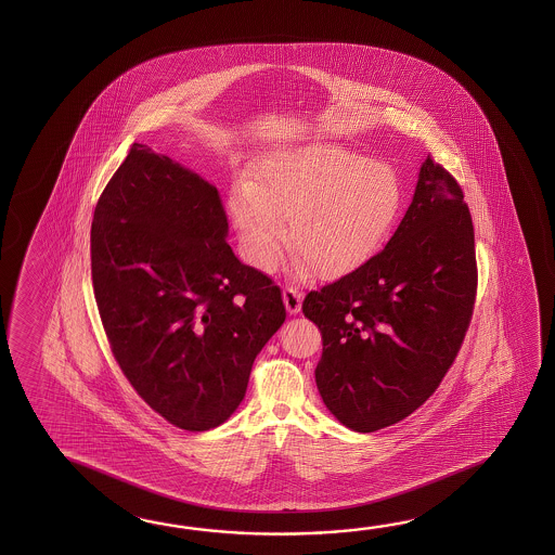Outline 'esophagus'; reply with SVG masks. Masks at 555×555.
I'll use <instances>...</instances> for the list:
<instances>
[{
	"instance_id": "1",
	"label": "esophagus",
	"mask_w": 555,
	"mask_h": 555,
	"mask_svg": "<svg viewBox=\"0 0 555 555\" xmlns=\"http://www.w3.org/2000/svg\"><path fill=\"white\" fill-rule=\"evenodd\" d=\"M301 299H304V294L299 289H295L294 285L283 287V304L289 313H297L301 309Z\"/></svg>"
}]
</instances>
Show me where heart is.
<instances>
[{
    "label": "heart",
    "instance_id": "1",
    "mask_svg": "<svg viewBox=\"0 0 555 555\" xmlns=\"http://www.w3.org/2000/svg\"><path fill=\"white\" fill-rule=\"evenodd\" d=\"M401 178L385 163L327 142L263 156L237 184L230 212L244 256L270 268L287 244L311 270L335 278L359 268L390 236L402 212Z\"/></svg>",
    "mask_w": 555,
    "mask_h": 555
}]
</instances>
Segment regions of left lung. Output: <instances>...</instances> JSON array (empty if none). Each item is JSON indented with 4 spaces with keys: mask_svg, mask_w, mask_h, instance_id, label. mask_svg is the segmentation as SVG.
I'll use <instances>...</instances> for the list:
<instances>
[{
    "mask_svg": "<svg viewBox=\"0 0 555 555\" xmlns=\"http://www.w3.org/2000/svg\"><path fill=\"white\" fill-rule=\"evenodd\" d=\"M476 285L470 210L428 154L385 249L304 299L323 337L315 383L331 414L375 433L414 413L461 351Z\"/></svg>",
    "mask_w": 555,
    "mask_h": 555,
    "instance_id": "8db88e82",
    "label": "left lung"
}]
</instances>
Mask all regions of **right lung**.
Wrapping results in <instances>:
<instances>
[{"label": "right lung", "mask_w": 555, "mask_h": 555, "mask_svg": "<svg viewBox=\"0 0 555 555\" xmlns=\"http://www.w3.org/2000/svg\"><path fill=\"white\" fill-rule=\"evenodd\" d=\"M216 186L134 142L94 206L91 275L111 351L142 401L190 433L222 425L285 321L237 260Z\"/></svg>", "instance_id": "add662e5"}]
</instances>
